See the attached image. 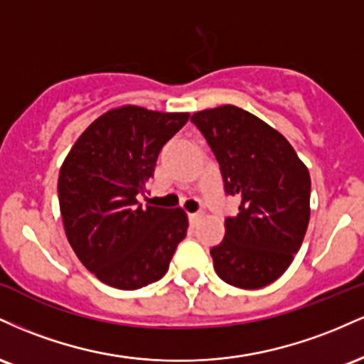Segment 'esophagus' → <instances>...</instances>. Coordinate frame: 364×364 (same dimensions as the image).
<instances>
[{"instance_id":"esophagus-1","label":"esophagus","mask_w":364,"mask_h":364,"mask_svg":"<svg viewBox=\"0 0 364 364\" xmlns=\"http://www.w3.org/2000/svg\"><path fill=\"white\" fill-rule=\"evenodd\" d=\"M200 217H202V214H200V212H195V214H188V219H190V224L191 225H195L196 223H198Z\"/></svg>"}]
</instances>
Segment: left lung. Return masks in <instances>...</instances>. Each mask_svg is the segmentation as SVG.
I'll return each mask as SVG.
<instances>
[{
    "mask_svg": "<svg viewBox=\"0 0 364 364\" xmlns=\"http://www.w3.org/2000/svg\"><path fill=\"white\" fill-rule=\"evenodd\" d=\"M220 166L224 190L240 198V212L225 219V235L210 250L214 269L240 289L277 281L301 248L310 223L308 168L284 135L241 107L195 112Z\"/></svg>",
    "mask_w": 364,
    "mask_h": 364,
    "instance_id": "8db88e82",
    "label": "left lung"
}]
</instances>
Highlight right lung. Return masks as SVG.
I'll return each instance as SVG.
<instances>
[{"instance_id":"add662e5","label":"right lung","mask_w":364,"mask_h":364,"mask_svg":"<svg viewBox=\"0 0 364 364\" xmlns=\"http://www.w3.org/2000/svg\"><path fill=\"white\" fill-rule=\"evenodd\" d=\"M188 112L121 106L78 136L58 179L66 237L99 281L133 291L168 272L186 236L183 208L141 207L159 152L185 127Z\"/></svg>"}]
</instances>
